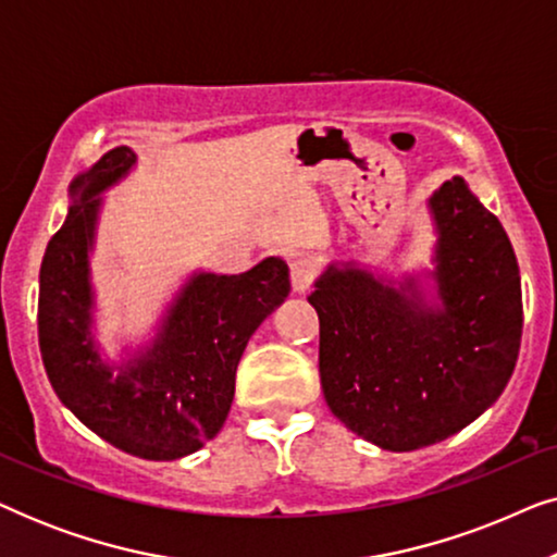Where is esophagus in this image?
I'll return each mask as SVG.
<instances>
[{
    "label": "esophagus",
    "instance_id": "obj_1",
    "mask_svg": "<svg viewBox=\"0 0 557 557\" xmlns=\"http://www.w3.org/2000/svg\"><path fill=\"white\" fill-rule=\"evenodd\" d=\"M317 278V265L309 258H296L292 263V286L294 292H307Z\"/></svg>",
    "mask_w": 557,
    "mask_h": 557
}]
</instances>
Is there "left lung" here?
I'll return each instance as SVG.
<instances>
[{
	"mask_svg": "<svg viewBox=\"0 0 557 557\" xmlns=\"http://www.w3.org/2000/svg\"><path fill=\"white\" fill-rule=\"evenodd\" d=\"M429 205L441 307L425 304L416 278L395 288L352 263H332L309 296L326 406L387 451H416L469 425L505 391L520 352V269L505 227L461 177Z\"/></svg>",
	"mask_w": 557,
	"mask_h": 557,
	"instance_id": "obj_1",
	"label": "left lung"
}]
</instances>
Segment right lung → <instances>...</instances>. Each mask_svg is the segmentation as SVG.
I'll use <instances>...</instances> for the list:
<instances>
[{
	"mask_svg": "<svg viewBox=\"0 0 557 557\" xmlns=\"http://www.w3.org/2000/svg\"><path fill=\"white\" fill-rule=\"evenodd\" d=\"M134 164V151L116 147L73 180V205L40 265L37 337L52 391L83 425L139 459L172 461L223 429L243 349L286 299L292 281L281 258H265L240 276L195 273L166 311L157 339L113 372L90 334L88 250L98 195Z\"/></svg>",
	"mask_w": 557,
	"mask_h": 557,
	"instance_id": "right-lung-1",
	"label": "right lung"
}]
</instances>
